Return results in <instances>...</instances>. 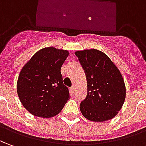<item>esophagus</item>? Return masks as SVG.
<instances>
[{"instance_id": "esophagus-1", "label": "esophagus", "mask_w": 146, "mask_h": 146, "mask_svg": "<svg viewBox=\"0 0 146 146\" xmlns=\"http://www.w3.org/2000/svg\"><path fill=\"white\" fill-rule=\"evenodd\" d=\"M70 91H71V94H73V93L75 92V86H71V87H70Z\"/></svg>"}]
</instances>
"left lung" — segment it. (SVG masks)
Returning <instances> with one entry per match:
<instances>
[{"label":"left lung","mask_w":146,"mask_h":146,"mask_svg":"<svg viewBox=\"0 0 146 146\" xmlns=\"http://www.w3.org/2000/svg\"><path fill=\"white\" fill-rule=\"evenodd\" d=\"M85 72L86 97L79 109L86 119L104 121L113 118L125 102L124 80L117 67L105 53L96 49L75 52Z\"/></svg>","instance_id":"obj_1"}]
</instances>
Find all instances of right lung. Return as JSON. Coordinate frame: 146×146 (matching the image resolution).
I'll return each instance as SVG.
<instances>
[{"label":"right lung","mask_w":146,"mask_h":146,"mask_svg":"<svg viewBox=\"0 0 146 146\" xmlns=\"http://www.w3.org/2000/svg\"><path fill=\"white\" fill-rule=\"evenodd\" d=\"M68 54L52 47L43 48L22 68L17 81L18 96L33 115L53 117L67 102L69 90L63 83L60 70Z\"/></svg>","instance_id":"obj_1"}]
</instances>
